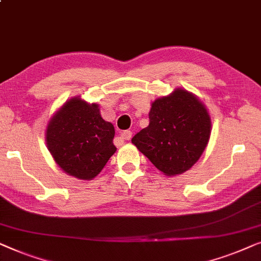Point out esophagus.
Wrapping results in <instances>:
<instances>
[{"label": "esophagus", "instance_id": "esophagus-1", "mask_svg": "<svg viewBox=\"0 0 261 261\" xmlns=\"http://www.w3.org/2000/svg\"><path fill=\"white\" fill-rule=\"evenodd\" d=\"M132 136V132L130 130H126V131H123L122 134H120V137L123 139H125V141H129Z\"/></svg>", "mask_w": 261, "mask_h": 261}]
</instances>
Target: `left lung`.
Returning a JSON list of instances; mask_svg holds the SVG:
<instances>
[{
    "label": "left lung",
    "mask_w": 261,
    "mask_h": 261,
    "mask_svg": "<svg viewBox=\"0 0 261 261\" xmlns=\"http://www.w3.org/2000/svg\"><path fill=\"white\" fill-rule=\"evenodd\" d=\"M149 119V125L131 142L164 175L189 170L211 137V116L202 101L187 90L176 89L152 102Z\"/></svg>",
    "instance_id": "8db88e82"
}]
</instances>
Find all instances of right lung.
<instances>
[{
  "instance_id": "obj_1",
  "label": "right lung",
  "mask_w": 261,
  "mask_h": 261,
  "mask_svg": "<svg viewBox=\"0 0 261 261\" xmlns=\"http://www.w3.org/2000/svg\"><path fill=\"white\" fill-rule=\"evenodd\" d=\"M115 127L101 118L99 105L80 97L69 99L50 118L46 143L54 161L66 174L92 179L117 148Z\"/></svg>"
}]
</instances>
